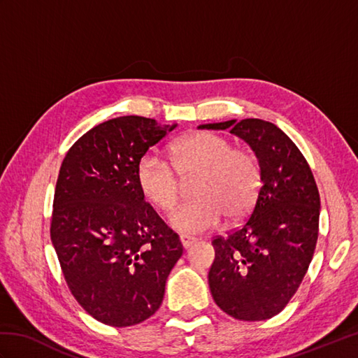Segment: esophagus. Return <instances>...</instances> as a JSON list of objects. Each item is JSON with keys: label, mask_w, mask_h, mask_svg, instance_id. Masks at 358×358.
I'll return each mask as SVG.
<instances>
[{"label": "esophagus", "mask_w": 358, "mask_h": 358, "mask_svg": "<svg viewBox=\"0 0 358 358\" xmlns=\"http://www.w3.org/2000/svg\"><path fill=\"white\" fill-rule=\"evenodd\" d=\"M180 241H181V246H183L185 249H189V248H191V246L194 245V243H195V238L187 237V235H181Z\"/></svg>", "instance_id": "obj_1"}]
</instances>
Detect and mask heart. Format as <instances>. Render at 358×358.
I'll use <instances>...</instances> for the list:
<instances>
[{
    "label": "heart",
    "mask_w": 358,
    "mask_h": 358,
    "mask_svg": "<svg viewBox=\"0 0 358 358\" xmlns=\"http://www.w3.org/2000/svg\"><path fill=\"white\" fill-rule=\"evenodd\" d=\"M171 163L146 154L136 164V183L144 199L162 210L177 201L180 177H192L196 199L181 203L169 214L172 229L195 235L222 222L246 215L262 186V167L254 152L234 148L218 134L196 132L175 144Z\"/></svg>",
    "instance_id": "obj_1"
}]
</instances>
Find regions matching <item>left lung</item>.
I'll list each match as a JSON object with an SVG mask.
<instances>
[{
	"label": "left lung",
	"instance_id": "1",
	"mask_svg": "<svg viewBox=\"0 0 358 358\" xmlns=\"http://www.w3.org/2000/svg\"><path fill=\"white\" fill-rule=\"evenodd\" d=\"M245 140L260 162L262 186L240 229L212 241L210 294L237 320L277 315L292 299L313 260L320 195L308 162L294 141L269 121L229 120L200 124Z\"/></svg>",
	"mask_w": 358,
	"mask_h": 358
}]
</instances>
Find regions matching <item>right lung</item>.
Returning a JSON list of instances; mask_svg holds the SVG:
<instances>
[{"label":"right lung","mask_w":358,"mask_h":358,"mask_svg":"<svg viewBox=\"0 0 358 358\" xmlns=\"http://www.w3.org/2000/svg\"><path fill=\"white\" fill-rule=\"evenodd\" d=\"M177 127L127 115L86 132L67 152L57 180L50 238L81 308L117 328L162 306L166 280L183 254L136 183V164Z\"/></svg>","instance_id":"obj_1"}]
</instances>
